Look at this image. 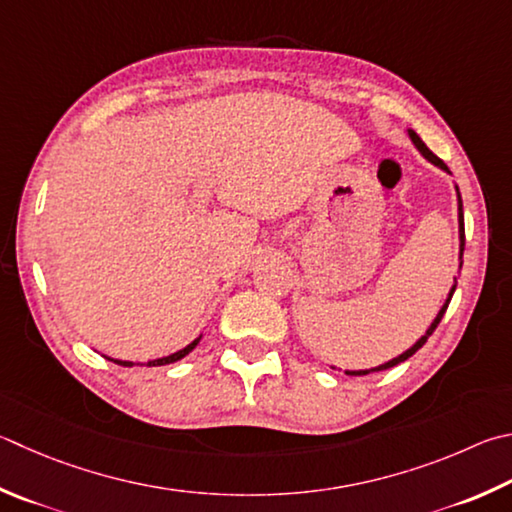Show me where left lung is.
<instances>
[{"instance_id":"obj_1","label":"left lung","mask_w":512,"mask_h":512,"mask_svg":"<svg viewBox=\"0 0 512 512\" xmlns=\"http://www.w3.org/2000/svg\"><path fill=\"white\" fill-rule=\"evenodd\" d=\"M410 138H412V143L418 147V152H421L427 161L434 163V165H439L441 170H445V172H450V170H448V165H445V163L439 159V156H436V154H432L430 150H427V145L421 141V138H418V134H416V132H412V129H410ZM457 194H459V188H457ZM459 239H461V257H463V246H466V228H463V201H461V194H459ZM454 282H457V277H454ZM454 288H457V284L452 286V291H450V295H448V300H445V304L441 306V311H439V315H436V318H434V322L430 324V329H427L425 336H423L421 340H418L414 347H410V349H407L405 353H401V356H398V358H394V360L385 362V365L374 367V369H369V371H383V369H389V367H396L398 362H405L407 358L414 356V353H416L418 349H421V347L425 345L427 338L432 336L434 329L439 327V322H441V318H443V315H445V309H448V304H450V300H452V293H454ZM369 371H347V374H349V376H365V374H369Z\"/></svg>"}]
</instances>
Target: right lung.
I'll use <instances>...</instances> for the list:
<instances>
[{"label":"right lung","mask_w":512,"mask_h":512,"mask_svg":"<svg viewBox=\"0 0 512 512\" xmlns=\"http://www.w3.org/2000/svg\"><path fill=\"white\" fill-rule=\"evenodd\" d=\"M199 340L201 338H197L192 342V345H188L185 349H181V351H176V353H172V356H167V358H159V360H152V362H147V365L150 367H159V365H170V362H176V360H181V358H185L188 356V353L199 345ZM114 362H118V365H123V367H132V362H127V360H114Z\"/></svg>","instance_id":"right-lung-1"}]
</instances>
